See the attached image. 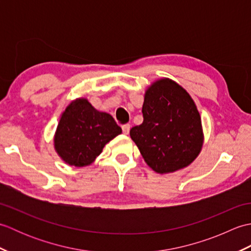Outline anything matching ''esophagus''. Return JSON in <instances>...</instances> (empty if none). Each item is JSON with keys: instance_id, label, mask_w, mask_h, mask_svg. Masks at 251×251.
I'll list each match as a JSON object with an SVG mask.
<instances>
[{"instance_id": "1", "label": "esophagus", "mask_w": 251, "mask_h": 251, "mask_svg": "<svg viewBox=\"0 0 251 251\" xmlns=\"http://www.w3.org/2000/svg\"><path fill=\"white\" fill-rule=\"evenodd\" d=\"M122 130H123V134L127 135V134H128V132H129V130H130V125H129V124L122 125Z\"/></svg>"}]
</instances>
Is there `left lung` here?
Instances as JSON below:
<instances>
[{
    "instance_id": "8db88e82",
    "label": "left lung",
    "mask_w": 251,
    "mask_h": 251,
    "mask_svg": "<svg viewBox=\"0 0 251 251\" xmlns=\"http://www.w3.org/2000/svg\"><path fill=\"white\" fill-rule=\"evenodd\" d=\"M142 115L130 137L154 172L173 173L194 161L202 145L201 121L185 89L168 78L152 84Z\"/></svg>"
}]
</instances>
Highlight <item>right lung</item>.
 <instances>
[{
  "instance_id": "1",
  "label": "right lung",
  "mask_w": 251,
  "mask_h": 251,
  "mask_svg": "<svg viewBox=\"0 0 251 251\" xmlns=\"http://www.w3.org/2000/svg\"><path fill=\"white\" fill-rule=\"evenodd\" d=\"M122 128L113 117L99 112L86 99H77L63 112L55 136L57 153L69 165L87 166Z\"/></svg>"
}]
</instances>
